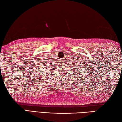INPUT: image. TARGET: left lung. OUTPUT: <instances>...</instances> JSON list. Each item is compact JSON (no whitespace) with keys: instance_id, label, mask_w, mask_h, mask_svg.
Segmentation results:
<instances>
[{"instance_id":"1","label":"left lung","mask_w":122,"mask_h":122,"mask_svg":"<svg viewBox=\"0 0 122 122\" xmlns=\"http://www.w3.org/2000/svg\"><path fill=\"white\" fill-rule=\"evenodd\" d=\"M77 66H78V69H79V70H77V71H79V70H80V69H81V70H82V71H84V70H85V69H84V68H85V69H86V67H84V66H82V65H81V66H82V67H78L79 66V65H77ZM83 67V69H82V67ZM85 67H86V66H85ZM81 67L82 68H81V69H80V67ZM86 71H87V70H86ZM81 72H80V71H79V74H80V73H81ZM76 73H77V72H76ZM84 73H85V72H84ZM81 75V74H80V76Z\"/></svg>"}]
</instances>
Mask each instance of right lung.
Segmentation results:
<instances>
[{"label":"right lung","instance_id":"add662e5","mask_svg":"<svg viewBox=\"0 0 122 122\" xmlns=\"http://www.w3.org/2000/svg\"><path fill=\"white\" fill-rule=\"evenodd\" d=\"M43 68H45V67H43Z\"/></svg>","mask_w":122,"mask_h":122}]
</instances>
